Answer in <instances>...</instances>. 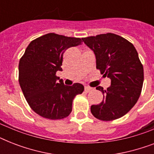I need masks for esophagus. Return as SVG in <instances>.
I'll return each instance as SVG.
<instances>
[{
  "label": "esophagus",
  "instance_id": "1",
  "mask_svg": "<svg viewBox=\"0 0 154 154\" xmlns=\"http://www.w3.org/2000/svg\"><path fill=\"white\" fill-rule=\"evenodd\" d=\"M91 90H92L91 87H89V86L85 87V92H90Z\"/></svg>",
  "mask_w": 154,
  "mask_h": 154
}]
</instances>
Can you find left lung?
<instances>
[{"label": "left lung", "mask_w": 154, "mask_h": 154, "mask_svg": "<svg viewBox=\"0 0 154 154\" xmlns=\"http://www.w3.org/2000/svg\"><path fill=\"white\" fill-rule=\"evenodd\" d=\"M94 52L97 69L111 79L107 89L97 87L103 100L91 106V112L98 120L109 122L125 115L138 100L144 81L143 65L131 42L114 33L82 38Z\"/></svg>", "instance_id": "8db88e82"}]
</instances>
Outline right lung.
Instances as JSON below:
<instances>
[{"instance_id": "obj_1", "label": "right lung", "mask_w": 154, "mask_h": 154, "mask_svg": "<svg viewBox=\"0 0 154 154\" xmlns=\"http://www.w3.org/2000/svg\"><path fill=\"white\" fill-rule=\"evenodd\" d=\"M82 44L78 37L47 33L30 42L19 61V84L28 104L36 113L50 120L67 117L72 101L82 94L79 83L65 85L57 81L61 71L63 54L71 47Z\"/></svg>"}]
</instances>
